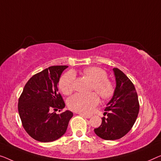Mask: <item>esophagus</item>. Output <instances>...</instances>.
<instances>
[{
    "instance_id": "esophagus-1",
    "label": "esophagus",
    "mask_w": 161,
    "mask_h": 161,
    "mask_svg": "<svg viewBox=\"0 0 161 161\" xmlns=\"http://www.w3.org/2000/svg\"><path fill=\"white\" fill-rule=\"evenodd\" d=\"M79 114L81 115V116H84V117H85V118H86V119H90V118H91V117H92V115L86 114Z\"/></svg>"
}]
</instances>
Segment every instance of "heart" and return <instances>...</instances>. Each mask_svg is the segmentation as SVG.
<instances>
[{"label": "heart", "instance_id": "b5f03b06", "mask_svg": "<svg viewBox=\"0 0 161 161\" xmlns=\"http://www.w3.org/2000/svg\"><path fill=\"white\" fill-rule=\"evenodd\" d=\"M83 73L92 81V90L100 97L106 99L111 97L114 91V85L107 79V73L98 67H89L83 70ZM75 82V74L69 71L61 76L59 80V88L64 95L72 92ZM99 103V98L95 92L90 94L76 93L68 100L69 108L72 111L87 114L92 111Z\"/></svg>", "mask_w": 161, "mask_h": 161}]
</instances>
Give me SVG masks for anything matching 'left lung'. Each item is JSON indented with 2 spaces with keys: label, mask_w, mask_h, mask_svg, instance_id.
<instances>
[{
  "label": "left lung",
  "mask_w": 161,
  "mask_h": 161,
  "mask_svg": "<svg viewBox=\"0 0 161 161\" xmlns=\"http://www.w3.org/2000/svg\"><path fill=\"white\" fill-rule=\"evenodd\" d=\"M113 70L116 85L114 95L105 109L108 117L102 118L101 125L94 129L99 137L105 140H119L126 135L135 123L140 110L133 83L120 69Z\"/></svg>",
  "instance_id": "left-lung-1"
}]
</instances>
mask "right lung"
I'll list each match as a JSON object with an SVG mask.
<instances>
[{"label":"right lung","mask_w":161,"mask_h":161,"mask_svg":"<svg viewBox=\"0 0 161 161\" xmlns=\"http://www.w3.org/2000/svg\"><path fill=\"white\" fill-rule=\"evenodd\" d=\"M67 66H53L32 76L19 99L18 111L24 129L31 137L42 142H53L65 134L73 113L61 114L52 110L65 107L58 92L60 77Z\"/></svg>","instance_id":"obj_1"}]
</instances>
